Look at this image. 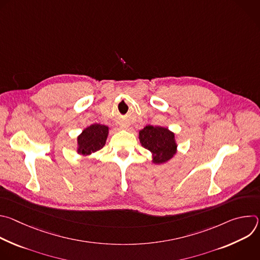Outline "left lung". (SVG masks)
<instances>
[{"mask_svg": "<svg viewBox=\"0 0 260 260\" xmlns=\"http://www.w3.org/2000/svg\"><path fill=\"white\" fill-rule=\"evenodd\" d=\"M141 145L152 154V162L160 165L169 161L177 153L175 134L162 126L147 125L139 132Z\"/></svg>", "mask_w": 260, "mask_h": 260, "instance_id": "left-lung-1", "label": "left lung"}]
</instances>
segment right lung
<instances>
[{
	"label": "right lung",
	"instance_id": "right-lung-1",
	"mask_svg": "<svg viewBox=\"0 0 260 260\" xmlns=\"http://www.w3.org/2000/svg\"><path fill=\"white\" fill-rule=\"evenodd\" d=\"M108 134L109 127L100 123L84 128L77 138V153L86 156L99 151L105 146Z\"/></svg>",
	"mask_w": 260,
	"mask_h": 260
}]
</instances>
